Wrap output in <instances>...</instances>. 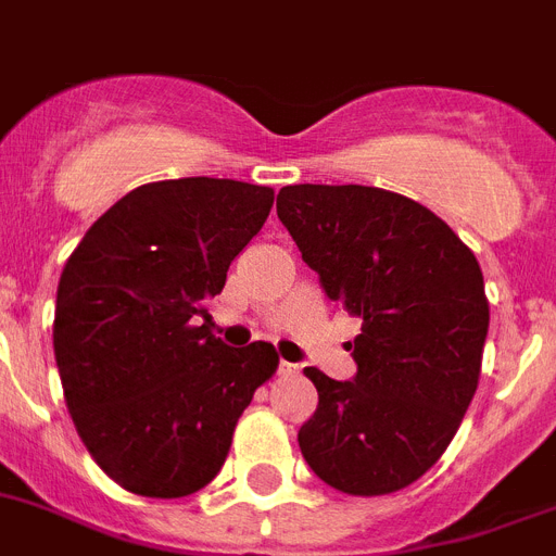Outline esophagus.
<instances>
[{"label":"esophagus","instance_id":"1","mask_svg":"<svg viewBox=\"0 0 556 556\" xmlns=\"http://www.w3.org/2000/svg\"><path fill=\"white\" fill-rule=\"evenodd\" d=\"M298 371H301V365L289 363V359H281V363H278V374H281V377H289V374H298Z\"/></svg>","mask_w":556,"mask_h":556}]
</instances>
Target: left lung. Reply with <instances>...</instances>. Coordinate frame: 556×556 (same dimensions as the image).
I'll use <instances>...</instances> for the list:
<instances>
[{
  "label": "left lung",
  "instance_id": "1",
  "mask_svg": "<svg viewBox=\"0 0 556 556\" xmlns=\"http://www.w3.org/2000/svg\"><path fill=\"white\" fill-rule=\"evenodd\" d=\"M278 219L326 295L363 329L357 377L317 368V410L298 433L315 476L345 495H391L439 462L481 377L490 301L447 222L368 185H287Z\"/></svg>",
  "mask_w": 556,
  "mask_h": 556
}]
</instances>
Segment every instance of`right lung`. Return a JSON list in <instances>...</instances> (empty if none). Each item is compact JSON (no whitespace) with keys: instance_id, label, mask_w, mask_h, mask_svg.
I'll use <instances>...</instances> for the list:
<instances>
[{"instance_id":"right-lung-1","label":"right lung","mask_w":556,"mask_h":556,"mask_svg":"<svg viewBox=\"0 0 556 556\" xmlns=\"http://www.w3.org/2000/svg\"><path fill=\"white\" fill-rule=\"evenodd\" d=\"M273 199V188L236 179L140 185L66 258L52 320L66 410L123 490L185 497L207 486L255 388L278 368L273 343L230 349L207 329V301Z\"/></svg>"}]
</instances>
